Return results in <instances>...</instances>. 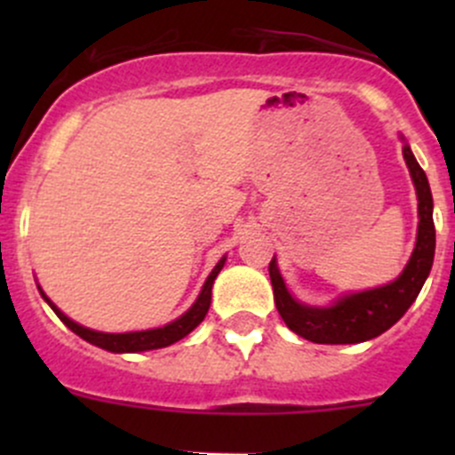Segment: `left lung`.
I'll list each match as a JSON object with an SVG mask.
<instances>
[{"instance_id": "obj_1", "label": "left lung", "mask_w": 455, "mask_h": 455, "mask_svg": "<svg viewBox=\"0 0 455 455\" xmlns=\"http://www.w3.org/2000/svg\"><path fill=\"white\" fill-rule=\"evenodd\" d=\"M403 156L410 167L411 180H414L416 194H419V237L416 249L411 253L410 264L405 266L401 277L387 286L374 288V291L355 292L343 297L332 308H310V306L297 304L291 292L283 286L277 264L270 259L268 273L275 292V306L282 315L283 323L297 332L299 337L313 343H361L368 339L379 337L385 330L392 328L403 315L407 313L414 299L423 288L431 264H434L435 251V228H434V200H431L429 182L410 147H403Z\"/></svg>"}]
</instances>
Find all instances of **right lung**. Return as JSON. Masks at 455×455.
Returning <instances> with one entry per match:
<instances>
[{
  "label": "right lung",
  "instance_id": "1",
  "mask_svg": "<svg viewBox=\"0 0 455 455\" xmlns=\"http://www.w3.org/2000/svg\"><path fill=\"white\" fill-rule=\"evenodd\" d=\"M224 259L227 257H222V259L218 261V266H215L213 270H211L209 279L204 282V288H202L198 301H196L194 306L189 308V313H185L180 316V319H176L173 323L164 325V328H156V330H142V332H125V334H108V332H96V330H90V328H84V325L75 323L72 319H68L66 315L61 313V310L57 308V306L52 304V301L48 299V297L44 295V299L48 301L50 308L57 313L59 319L63 321V323L68 325V328L72 330V332L79 334L81 339H85V341H90L92 346H99L103 347V350H109V352H145V350H158V347H167L172 346V343L180 341V339H185L187 334L191 332V330L196 328V325L200 323L202 319H204L206 313H209V306H211V288H213V282L215 277H218V273L222 270L224 266Z\"/></svg>",
  "mask_w": 455,
  "mask_h": 455
}]
</instances>
